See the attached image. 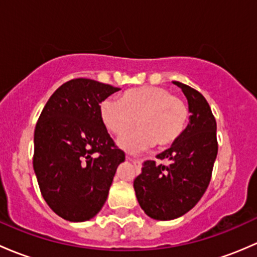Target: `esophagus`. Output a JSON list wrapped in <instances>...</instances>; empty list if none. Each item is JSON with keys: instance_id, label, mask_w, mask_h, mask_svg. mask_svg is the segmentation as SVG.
Returning a JSON list of instances; mask_svg holds the SVG:
<instances>
[{"instance_id": "1", "label": "esophagus", "mask_w": 257, "mask_h": 257, "mask_svg": "<svg viewBox=\"0 0 257 257\" xmlns=\"http://www.w3.org/2000/svg\"><path fill=\"white\" fill-rule=\"evenodd\" d=\"M128 158L132 161V163L135 165V167H140V161L137 160V158H132V157H128Z\"/></svg>"}]
</instances>
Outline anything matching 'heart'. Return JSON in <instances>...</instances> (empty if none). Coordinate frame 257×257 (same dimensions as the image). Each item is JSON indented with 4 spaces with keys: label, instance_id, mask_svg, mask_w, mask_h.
<instances>
[{
    "label": "heart",
    "instance_id": "1",
    "mask_svg": "<svg viewBox=\"0 0 257 257\" xmlns=\"http://www.w3.org/2000/svg\"><path fill=\"white\" fill-rule=\"evenodd\" d=\"M100 117L107 131L122 137L135 126L134 134L120 141L127 150L151 146H168L183 134L188 118L187 105L168 89L140 86L128 89L120 100L106 99L100 105ZM138 120H136V118Z\"/></svg>",
    "mask_w": 257,
    "mask_h": 257
}]
</instances>
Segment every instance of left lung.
<instances>
[{
  "label": "left lung",
  "mask_w": 257,
  "mask_h": 257,
  "mask_svg": "<svg viewBox=\"0 0 257 257\" xmlns=\"http://www.w3.org/2000/svg\"><path fill=\"white\" fill-rule=\"evenodd\" d=\"M188 100L189 123L168 150L157 155L168 165L146 161L134 181L140 207L150 218L172 220L188 213L205 193L218 155L216 121L205 97L179 81Z\"/></svg>",
  "instance_id": "8db88e82"
}]
</instances>
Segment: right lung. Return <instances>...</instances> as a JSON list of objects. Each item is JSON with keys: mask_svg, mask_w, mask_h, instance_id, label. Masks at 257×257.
I'll list each match as a JSON object with an SVG mask.
<instances>
[{"mask_svg": "<svg viewBox=\"0 0 257 257\" xmlns=\"http://www.w3.org/2000/svg\"><path fill=\"white\" fill-rule=\"evenodd\" d=\"M118 90L73 79L55 90L38 118L34 173L47 204L68 221L90 220L101 210L125 161L100 117V104Z\"/></svg>", "mask_w": 257, "mask_h": 257, "instance_id": "1", "label": "right lung"}]
</instances>
